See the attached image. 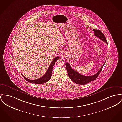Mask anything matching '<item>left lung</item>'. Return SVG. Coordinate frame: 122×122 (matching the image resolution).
Returning a JSON list of instances; mask_svg holds the SVG:
<instances>
[{
	"label": "left lung",
	"mask_w": 122,
	"mask_h": 122,
	"mask_svg": "<svg viewBox=\"0 0 122 122\" xmlns=\"http://www.w3.org/2000/svg\"><path fill=\"white\" fill-rule=\"evenodd\" d=\"M93 30L94 32L95 36H97L99 39H100V40H101L102 41H104L105 42H106L108 44L107 41L106 40V38L102 32H101L99 29L97 30V29H93ZM105 62L104 64V65H103V66L101 67L99 71L95 75H93V76H83L82 75L79 74L78 72L75 71L73 69H72L71 65H70L68 62L66 63L65 66H66L67 71L69 77L70 79H71V80L75 83H76V84L84 85L93 81L95 80V79H96V78L100 74L104 65L105 64Z\"/></svg>",
	"instance_id": "left-lung-1"
}]
</instances>
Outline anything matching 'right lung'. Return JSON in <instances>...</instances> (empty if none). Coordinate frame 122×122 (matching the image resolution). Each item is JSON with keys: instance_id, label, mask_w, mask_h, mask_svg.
Here are the masks:
<instances>
[{"instance_id": "obj_1", "label": "right lung", "mask_w": 122, "mask_h": 122, "mask_svg": "<svg viewBox=\"0 0 122 122\" xmlns=\"http://www.w3.org/2000/svg\"><path fill=\"white\" fill-rule=\"evenodd\" d=\"M59 58L58 57H55L51 62V63L50 65V66H49V68L47 71L46 74L43 76L42 77H41L39 79H36V80H30V79H28L26 78L25 76H22L23 77L26 79L27 81L28 82H29L30 83H36V84H43L45 83L46 82H47L50 79H51V76H52V69L53 66L55 64V62L57 59Z\"/></svg>"}]
</instances>
